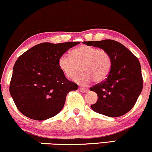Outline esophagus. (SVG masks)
<instances>
[{
  "mask_svg": "<svg viewBox=\"0 0 152 152\" xmlns=\"http://www.w3.org/2000/svg\"><path fill=\"white\" fill-rule=\"evenodd\" d=\"M79 90L81 92H83V93H87L88 91V89H86V88H79Z\"/></svg>",
  "mask_w": 152,
  "mask_h": 152,
  "instance_id": "34e87169",
  "label": "esophagus"
}]
</instances>
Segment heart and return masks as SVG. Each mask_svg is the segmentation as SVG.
<instances>
[{
  "mask_svg": "<svg viewBox=\"0 0 152 152\" xmlns=\"http://www.w3.org/2000/svg\"><path fill=\"white\" fill-rule=\"evenodd\" d=\"M58 66L66 77L72 79L79 71L75 77L77 83L87 86L95 80L103 81L108 77L111 68V59L106 51L92 46L82 45L75 48L70 54H62L58 59Z\"/></svg>",
  "mask_w": 152,
  "mask_h": 152,
  "instance_id": "1",
  "label": "heart"
}]
</instances>
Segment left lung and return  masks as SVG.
Returning a JSON list of instances; mask_svg holds the SVG:
<instances>
[{
	"instance_id": "left-lung-1",
	"label": "left lung",
	"mask_w": 152,
	"mask_h": 152,
	"mask_svg": "<svg viewBox=\"0 0 152 152\" xmlns=\"http://www.w3.org/2000/svg\"><path fill=\"white\" fill-rule=\"evenodd\" d=\"M83 43L102 49L111 59L107 78L90 88L98 95L97 102L91 108L98 113L111 118L124 115L134 107L143 89L139 60L124 45L111 39Z\"/></svg>"
}]
</instances>
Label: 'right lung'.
Wrapping results in <instances>:
<instances>
[{"instance_id":"1","label":"right lung","mask_w":152,"mask_h":152,"mask_svg":"<svg viewBox=\"0 0 152 152\" xmlns=\"http://www.w3.org/2000/svg\"><path fill=\"white\" fill-rule=\"evenodd\" d=\"M79 42L42 43L18 58L14 64L9 92L23 115L35 120L56 115L67 94L77 90L58 66L60 56Z\"/></svg>"}]
</instances>
